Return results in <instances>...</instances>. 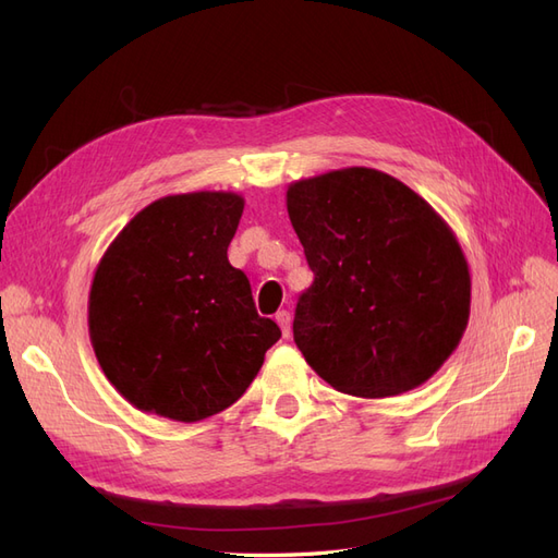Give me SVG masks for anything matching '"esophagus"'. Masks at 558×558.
<instances>
[{
	"instance_id": "1",
	"label": "esophagus",
	"mask_w": 558,
	"mask_h": 558,
	"mask_svg": "<svg viewBox=\"0 0 558 558\" xmlns=\"http://www.w3.org/2000/svg\"><path fill=\"white\" fill-rule=\"evenodd\" d=\"M275 318H277V324H279V328H281L283 337H289V335H291V312L281 310V312H277Z\"/></svg>"
}]
</instances>
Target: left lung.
<instances>
[{"instance_id":"8db88e82","label":"left lung","mask_w":558,"mask_h":558,"mask_svg":"<svg viewBox=\"0 0 558 558\" xmlns=\"http://www.w3.org/2000/svg\"><path fill=\"white\" fill-rule=\"evenodd\" d=\"M286 207L314 272L293 318L314 373L359 398L428 381L470 316L468 260L442 216L369 167L295 181Z\"/></svg>"}]
</instances>
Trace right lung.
<instances>
[{"instance_id":"1","label":"right lung","mask_w":558,"mask_h":558,"mask_svg":"<svg viewBox=\"0 0 558 558\" xmlns=\"http://www.w3.org/2000/svg\"><path fill=\"white\" fill-rule=\"evenodd\" d=\"M242 211L238 193L160 197L99 260L90 342L107 379L137 410L183 424L223 412L281 337L228 260Z\"/></svg>"}]
</instances>
